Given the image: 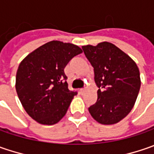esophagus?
Instances as JSON below:
<instances>
[{
  "instance_id": "1",
  "label": "esophagus",
  "mask_w": 154,
  "mask_h": 154,
  "mask_svg": "<svg viewBox=\"0 0 154 154\" xmlns=\"http://www.w3.org/2000/svg\"><path fill=\"white\" fill-rule=\"evenodd\" d=\"M86 92V88H83V89H80V94H84Z\"/></svg>"
}]
</instances>
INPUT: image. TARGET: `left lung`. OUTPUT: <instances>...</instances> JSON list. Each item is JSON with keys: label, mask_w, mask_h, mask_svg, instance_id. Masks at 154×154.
Segmentation results:
<instances>
[{"label": "left lung", "mask_w": 154, "mask_h": 154, "mask_svg": "<svg viewBox=\"0 0 154 154\" xmlns=\"http://www.w3.org/2000/svg\"><path fill=\"white\" fill-rule=\"evenodd\" d=\"M83 51L94 68L99 89L98 99L88 109L103 125L115 124L133 109L140 88L139 68L130 56L109 42L84 45Z\"/></svg>", "instance_id": "left-lung-1"}]
</instances>
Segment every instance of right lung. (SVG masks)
Wrapping results in <instances>:
<instances>
[{"label":"right lung","instance_id":"right-lung-1","mask_svg":"<svg viewBox=\"0 0 154 154\" xmlns=\"http://www.w3.org/2000/svg\"><path fill=\"white\" fill-rule=\"evenodd\" d=\"M80 53L77 45L54 40L31 52L20 63L16 92L27 114L38 123L56 124L67 113L76 92L68 90L64 68Z\"/></svg>","mask_w":154,"mask_h":154}]
</instances>
